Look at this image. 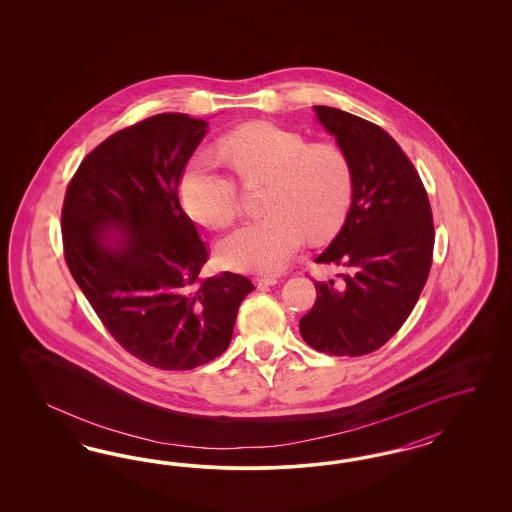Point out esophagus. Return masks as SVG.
<instances>
[{"label":"esophagus","instance_id":"esophagus-1","mask_svg":"<svg viewBox=\"0 0 512 512\" xmlns=\"http://www.w3.org/2000/svg\"><path fill=\"white\" fill-rule=\"evenodd\" d=\"M257 281V285L263 289V287H270V285H276L278 283V278H272V276H259V278H255Z\"/></svg>","mask_w":512,"mask_h":512}]
</instances>
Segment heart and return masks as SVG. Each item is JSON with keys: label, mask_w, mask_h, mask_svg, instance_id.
<instances>
[{"label": "heart", "mask_w": 512, "mask_h": 512, "mask_svg": "<svg viewBox=\"0 0 512 512\" xmlns=\"http://www.w3.org/2000/svg\"><path fill=\"white\" fill-rule=\"evenodd\" d=\"M219 154L246 184L268 182L264 216L217 244V259L246 272L274 274L295 257L306 234L334 233L353 201V165L334 142H313L300 133L253 122L219 140ZM187 214L210 229H225L240 210V187L214 155H195L180 182Z\"/></svg>", "instance_id": "b5f03b06"}]
</instances>
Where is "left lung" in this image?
I'll list each match as a JSON object with an SVG mask.
<instances>
[{
  "label": "left lung",
  "instance_id": "left-lung-1",
  "mask_svg": "<svg viewBox=\"0 0 512 512\" xmlns=\"http://www.w3.org/2000/svg\"><path fill=\"white\" fill-rule=\"evenodd\" d=\"M353 165V202L315 263L343 268L315 281L317 300L300 334L319 353L362 357L383 347L415 308L432 268L434 219L419 172L385 129L355 114L315 107Z\"/></svg>",
  "mask_w": 512,
  "mask_h": 512
}]
</instances>
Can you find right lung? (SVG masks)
<instances>
[{
  "label": "right lung",
  "instance_id": "add662e5",
  "mask_svg": "<svg viewBox=\"0 0 512 512\" xmlns=\"http://www.w3.org/2000/svg\"><path fill=\"white\" fill-rule=\"evenodd\" d=\"M208 124L155 114L103 140L80 163L62 208L63 257L127 353L159 370H193L231 343L246 276L202 278L208 249L178 186Z\"/></svg>",
  "mask_w": 512,
  "mask_h": 512
}]
</instances>
